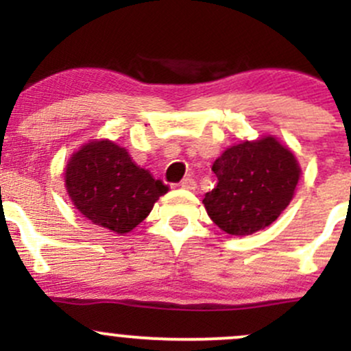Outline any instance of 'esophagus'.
<instances>
[{
  "label": "esophagus",
  "mask_w": 351,
  "mask_h": 351,
  "mask_svg": "<svg viewBox=\"0 0 351 351\" xmlns=\"http://www.w3.org/2000/svg\"><path fill=\"white\" fill-rule=\"evenodd\" d=\"M180 186L183 188V189H189V191H193V189H196V181L193 180V178H183L181 180V183H180Z\"/></svg>",
  "instance_id": "esophagus-1"
}]
</instances>
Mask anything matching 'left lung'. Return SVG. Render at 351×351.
<instances>
[{
  "instance_id": "8db88e82",
  "label": "left lung",
  "mask_w": 351,
  "mask_h": 351,
  "mask_svg": "<svg viewBox=\"0 0 351 351\" xmlns=\"http://www.w3.org/2000/svg\"><path fill=\"white\" fill-rule=\"evenodd\" d=\"M211 170L217 184L203 204L213 223L231 236L271 226L292 201L302 173L295 153L272 135L226 148Z\"/></svg>"
}]
</instances>
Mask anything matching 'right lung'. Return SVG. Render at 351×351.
<instances>
[{"label": "right lung", "instance_id": "right-lung-1", "mask_svg": "<svg viewBox=\"0 0 351 351\" xmlns=\"http://www.w3.org/2000/svg\"><path fill=\"white\" fill-rule=\"evenodd\" d=\"M67 195L92 224L127 234L150 215L168 186L132 162L112 140H90L71 155L64 168Z\"/></svg>", "mask_w": 351, "mask_h": 351}]
</instances>
